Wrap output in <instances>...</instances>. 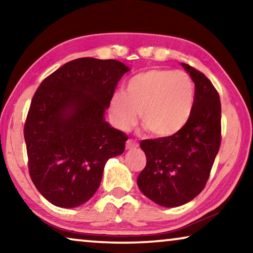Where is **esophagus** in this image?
Segmentation results:
<instances>
[{
    "label": "esophagus",
    "mask_w": 253,
    "mask_h": 253,
    "mask_svg": "<svg viewBox=\"0 0 253 253\" xmlns=\"http://www.w3.org/2000/svg\"><path fill=\"white\" fill-rule=\"evenodd\" d=\"M138 144L132 139H129L126 141V150H133V148H137Z\"/></svg>",
    "instance_id": "1"
}]
</instances>
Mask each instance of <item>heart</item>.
Wrapping results in <instances>:
<instances>
[{
	"label": "heart",
	"instance_id": "b5f03b06",
	"mask_svg": "<svg viewBox=\"0 0 253 253\" xmlns=\"http://www.w3.org/2000/svg\"><path fill=\"white\" fill-rule=\"evenodd\" d=\"M195 101V84L185 71L154 68L127 82L126 93H114L110 114L121 130H129L139 119L157 137L177 133L188 122Z\"/></svg>",
	"mask_w": 253,
	"mask_h": 253
}]
</instances>
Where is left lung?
Instances as JSON below:
<instances>
[{
  "instance_id": "left-lung-1",
  "label": "left lung",
  "mask_w": 253,
  "mask_h": 253,
  "mask_svg": "<svg viewBox=\"0 0 253 253\" xmlns=\"http://www.w3.org/2000/svg\"><path fill=\"white\" fill-rule=\"evenodd\" d=\"M182 65L196 86L188 122L172 136L140 143L147 161L137 184L147 198L164 207L184 205L203 191L221 144L219 93L203 72Z\"/></svg>"
}]
</instances>
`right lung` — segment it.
Instances as JSON below:
<instances>
[{"label":"right lung","mask_w":253,"mask_h":253,"mask_svg":"<svg viewBox=\"0 0 253 253\" xmlns=\"http://www.w3.org/2000/svg\"><path fill=\"white\" fill-rule=\"evenodd\" d=\"M130 69L116 60L82 57L44 78L24 126L29 172L48 202L77 207L98 190L108 159L127 136L103 119L117 83Z\"/></svg>","instance_id":"right-lung-1"}]
</instances>
